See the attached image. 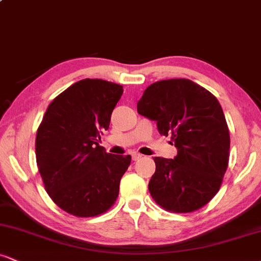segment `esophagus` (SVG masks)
<instances>
[{"label":"esophagus","instance_id":"34e87169","mask_svg":"<svg viewBox=\"0 0 261 261\" xmlns=\"http://www.w3.org/2000/svg\"><path fill=\"white\" fill-rule=\"evenodd\" d=\"M131 158H133V161H139L142 158V154L137 153V152H133V153H131Z\"/></svg>","mask_w":261,"mask_h":261}]
</instances>
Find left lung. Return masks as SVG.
Instances as JSON below:
<instances>
[{"label": "left lung", "mask_w": 261, "mask_h": 261, "mask_svg": "<svg viewBox=\"0 0 261 261\" xmlns=\"http://www.w3.org/2000/svg\"><path fill=\"white\" fill-rule=\"evenodd\" d=\"M137 113L157 121L178 149L174 160L153 158L151 196L176 214L201 208L220 190L228 167L229 131L217 98L190 80L158 81L145 89Z\"/></svg>", "instance_id": "obj_1"}]
</instances>
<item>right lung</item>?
Listing matches in <instances>:
<instances>
[{
    "label": "right lung",
    "mask_w": 261,
    "mask_h": 261,
    "mask_svg": "<svg viewBox=\"0 0 261 261\" xmlns=\"http://www.w3.org/2000/svg\"><path fill=\"white\" fill-rule=\"evenodd\" d=\"M122 92L108 81L81 80L49 104L39 125V173L49 196L67 214L94 217L116 201L131 155L107 153L99 141Z\"/></svg>",
    "instance_id": "obj_1"
}]
</instances>
